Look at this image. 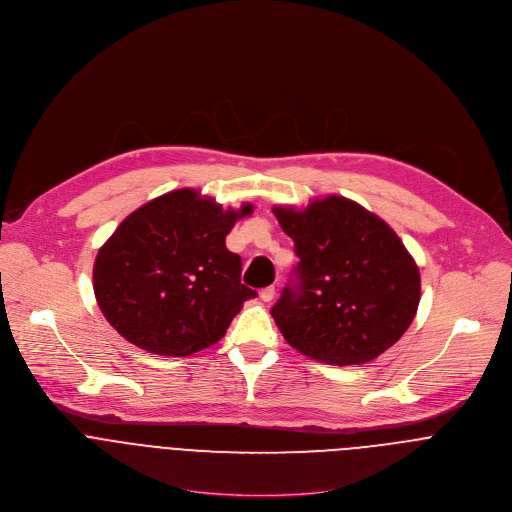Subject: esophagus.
<instances>
[{"mask_svg": "<svg viewBox=\"0 0 512 512\" xmlns=\"http://www.w3.org/2000/svg\"><path fill=\"white\" fill-rule=\"evenodd\" d=\"M274 296H276V288H274V286H268V288H262V290H260V298H262L264 302H272Z\"/></svg>", "mask_w": 512, "mask_h": 512, "instance_id": "obj_1", "label": "esophagus"}]
</instances>
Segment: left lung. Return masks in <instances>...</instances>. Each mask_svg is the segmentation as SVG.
Wrapping results in <instances>:
<instances>
[{
	"mask_svg": "<svg viewBox=\"0 0 512 512\" xmlns=\"http://www.w3.org/2000/svg\"><path fill=\"white\" fill-rule=\"evenodd\" d=\"M272 212L300 258L270 312L286 342L336 366L388 350L420 302L418 266L396 232L342 196Z\"/></svg>",
	"mask_w": 512,
	"mask_h": 512,
	"instance_id": "1",
	"label": "left lung"
}]
</instances>
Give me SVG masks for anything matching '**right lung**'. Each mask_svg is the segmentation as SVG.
I'll return each instance as SVG.
<instances>
[{
  "label": "right lung",
  "instance_id": "add662e5",
  "mask_svg": "<svg viewBox=\"0 0 512 512\" xmlns=\"http://www.w3.org/2000/svg\"><path fill=\"white\" fill-rule=\"evenodd\" d=\"M252 204L224 210L192 188L132 212L100 248L94 294L106 320L132 344L160 356H190L216 344L256 290L226 248Z\"/></svg>",
  "mask_w": 512,
  "mask_h": 512
}]
</instances>
